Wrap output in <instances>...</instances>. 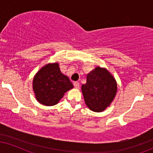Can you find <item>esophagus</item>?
I'll return each mask as SVG.
<instances>
[{"label": "esophagus", "instance_id": "esophagus-1", "mask_svg": "<svg viewBox=\"0 0 153 153\" xmlns=\"http://www.w3.org/2000/svg\"><path fill=\"white\" fill-rule=\"evenodd\" d=\"M73 85H74L75 88H80V83L78 82H73Z\"/></svg>", "mask_w": 153, "mask_h": 153}]
</instances>
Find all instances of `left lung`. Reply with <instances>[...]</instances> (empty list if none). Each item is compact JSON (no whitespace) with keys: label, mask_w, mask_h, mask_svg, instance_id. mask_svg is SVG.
Here are the masks:
<instances>
[{"label":"left lung","mask_w":153,"mask_h":153,"mask_svg":"<svg viewBox=\"0 0 153 153\" xmlns=\"http://www.w3.org/2000/svg\"><path fill=\"white\" fill-rule=\"evenodd\" d=\"M117 85L115 79L105 68H95L87 75L82 92L86 105L93 111L105 110L114 99Z\"/></svg>","instance_id":"8db88e82"}]
</instances>
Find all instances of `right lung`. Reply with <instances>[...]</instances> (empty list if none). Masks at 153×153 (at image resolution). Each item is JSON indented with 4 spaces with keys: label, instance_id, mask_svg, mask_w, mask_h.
Listing matches in <instances>:
<instances>
[{
    "label": "right lung",
    "instance_id": "obj_1",
    "mask_svg": "<svg viewBox=\"0 0 153 153\" xmlns=\"http://www.w3.org/2000/svg\"><path fill=\"white\" fill-rule=\"evenodd\" d=\"M73 88L68 77L61 73L58 63L44 66L33 80V89L36 99L46 106L57 104L65 93Z\"/></svg>",
    "mask_w": 153,
    "mask_h": 153
}]
</instances>
